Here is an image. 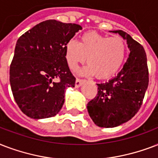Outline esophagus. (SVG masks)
Returning <instances> with one entry per match:
<instances>
[{"instance_id":"esophagus-1","label":"esophagus","mask_w":158,"mask_h":158,"mask_svg":"<svg viewBox=\"0 0 158 158\" xmlns=\"http://www.w3.org/2000/svg\"><path fill=\"white\" fill-rule=\"evenodd\" d=\"M85 80H83V79H80V78H77V80H76V83H75V85L76 87H79L81 86V85L82 84V82H84Z\"/></svg>"}]
</instances>
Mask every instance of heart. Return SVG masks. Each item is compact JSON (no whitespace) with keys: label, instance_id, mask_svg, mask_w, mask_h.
Segmentation results:
<instances>
[{"label":"heart","instance_id":"1","mask_svg":"<svg viewBox=\"0 0 158 158\" xmlns=\"http://www.w3.org/2000/svg\"><path fill=\"white\" fill-rule=\"evenodd\" d=\"M127 51V44L123 38L109 37L90 31L81 35L80 43L74 40L67 42L65 58L72 70H75L86 59L88 64L81 73L95 74L99 79H106L113 77L120 69Z\"/></svg>","mask_w":158,"mask_h":158}]
</instances>
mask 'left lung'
Wrapping results in <instances>:
<instances>
[{
	"label": "left lung",
	"mask_w": 158,
	"mask_h": 158,
	"mask_svg": "<svg viewBox=\"0 0 158 158\" xmlns=\"http://www.w3.org/2000/svg\"><path fill=\"white\" fill-rule=\"evenodd\" d=\"M127 40L130 53L118 74L100 83L96 97L89 101V115L99 127L114 128L131 119L141 108L148 86V68L143 47L123 30H114Z\"/></svg>",
	"instance_id": "obj_1"
}]
</instances>
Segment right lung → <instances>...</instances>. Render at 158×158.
Instances as JSON below:
<instances>
[{
	"mask_svg": "<svg viewBox=\"0 0 158 158\" xmlns=\"http://www.w3.org/2000/svg\"><path fill=\"white\" fill-rule=\"evenodd\" d=\"M82 29L77 24L48 19L18 39L10 67L15 101L30 118L53 117L64 104L65 90L76 78L65 58V45Z\"/></svg>",
	"mask_w": 158,
	"mask_h": 158,
	"instance_id": "1",
	"label": "right lung"
}]
</instances>
